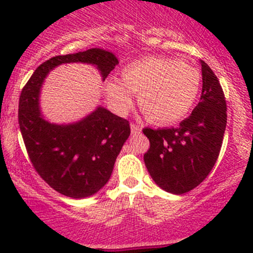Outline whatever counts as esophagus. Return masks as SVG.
<instances>
[{"mask_svg": "<svg viewBox=\"0 0 253 253\" xmlns=\"http://www.w3.org/2000/svg\"><path fill=\"white\" fill-rule=\"evenodd\" d=\"M142 132V127L138 126V125H134V124H131V133L133 134V136H136V134H139Z\"/></svg>", "mask_w": 253, "mask_h": 253, "instance_id": "esophagus-1", "label": "esophagus"}]
</instances>
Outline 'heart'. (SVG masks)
Listing matches in <instances>:
<instances>
[{
  "instance_id": "1",
  "label": "heart",
  "mask_w": 253,
  "mask_h": 253,
  "mask_svg": "<svg viewBox=\"0 0 253 253\" xmlns=\"http://www.w3.org/2000/svg\"><path fill=\"white\" fill-rule=\"evenodd\" d=\"M201 89V75L185 62L150 56L129 62L121 70V81L109 78L105 93L120 115L133 104L138 94L142 111L152 122L170 125L185 117L195 105Z\"/></svg>"
}]
</instances>
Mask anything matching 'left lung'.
Listing matches in <instances>:
<instances>
[{
    "instance_id": "obj_1",
    "label": "left lung",
    "mask_w": 253,
    "mask_h": 253,
    "mask_svg": "<svg viewBox=\"0 0 253 253\" xmlns=\"http://www.w3.org/2000/svg\"><path fill=\"white\" fill-rule=\"evenodd\" d=\"M201 101L177 128H144L150 148L144 164L164 191L183 195L197 187L213 169L226 127V101L218 78L205 61Z\"/></svg>"
}]
</instances>
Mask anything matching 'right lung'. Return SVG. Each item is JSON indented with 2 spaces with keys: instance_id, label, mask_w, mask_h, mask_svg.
Listing matches in <instances>:
<instances>
[{
  "instance_id": "obj_1",
  "label": "right lung",
  "mask_w": 253,
  "mask_h": 253,
  "mask_svg": "<svg viewBox=\"0 0 253 253\" xmlns=\"http://www.w3.org/2000/svg\"><path fill=\"white\" fill-rule=\"evenodd\" d=\"M72 62L93 65L103 81L119 65L114 53L103 48L45 61L23 88L18 121L30 162L42 180L61 195L85 198L106 185L131 128L127 120L103 106L72 124L58 125L45 120L39 105L45 78L57 66Z\"/></svg>"
}]
</instances>
